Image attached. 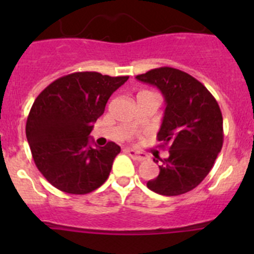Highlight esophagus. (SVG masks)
<instances>
[{
  "label": "esophagus",
  "instance_id": "1",
  "mask_svg": "<svg viewBox=\"0 0 254 254\" xmlns=\"http://www.w3.org/2000/svg\"><path fill=\"white\" fill-rule=\"evenodd\" d=\"M126 152H127V154H128L129 156H131V158L133 159V160L143 161V160H145V159L147 158V156L145 154H142V152L136 151V150H133V149H126Z\"/></svg>",
  "mask_w": 254,
  "mask_h": 254
}]
</instances>
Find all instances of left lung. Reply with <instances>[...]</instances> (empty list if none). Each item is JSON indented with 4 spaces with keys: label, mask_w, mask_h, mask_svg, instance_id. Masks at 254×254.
Here are the masks:
<instances>
[{
    "label": "left lung",
    "mask_w": 254,
    "mask_h": 254,
    "mask_svg": "<svg viewBox=\"0 0 254 254\" xmlns=\"http://www.w3.org/2000/svg\"><path fill=\"white\" fill-rule=\"evenodd\" d=\"M154 85L165 99L158 140L168 145L169 156L160 161V173L147 188L163 196H179L196 188L221 151L223 114L212 94L198 80L173 67H159L136 76Z\"/></svg>",
    "instance_id": "1"
}]
</instances>
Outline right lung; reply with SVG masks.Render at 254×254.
Returning <instances> with one entry per match:
<instances>
[{
  "label": "right lung",
  "instance_id": "add662e5",
  "mask_svg": "<svg viewBox=\"0 0 254 254\" xmlns=\"http://www.w3.org/2000/svg\"><path fill=\"white\" fill-rule=\"evenodd\" d=\"M128 76L75 72L49 84L37 96L26 121V138L34 163L57 190L90 193L109 177L121 147H93L90 132L112 94Z\"/></svg>",
  "mask_w": 254,
  "mask_h": 254
}]
</instances>
